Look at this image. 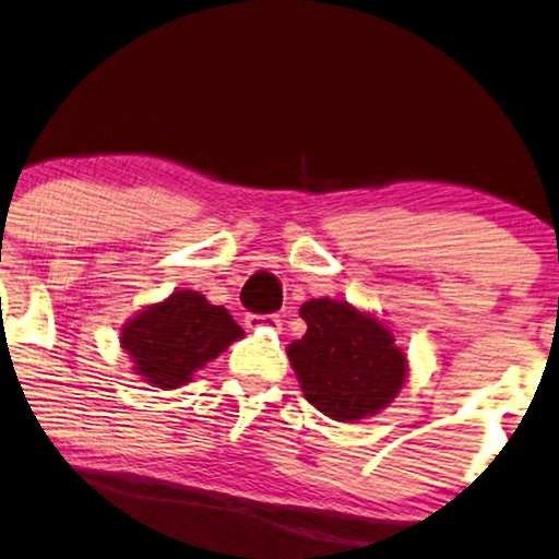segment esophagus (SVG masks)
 Returning a JSON list of instances; mask_svg holds the SVG:
<instances>
[{"instance_id": "1", "label": "esophagus", "mask_w": 559, "mask_h": 559, "mask_svg": "<svg viewBox=\"0 0 559 559\" xmlns=\"http://www.w3.org/2000/svg\"><path fill=\"white\" fill-rule=\"evenodd\" d=\"M246 326H248V329H259V326L277 329V326H280V316H277V313H269V316H259V313H246Z\"/></svg>"}]
</instances>
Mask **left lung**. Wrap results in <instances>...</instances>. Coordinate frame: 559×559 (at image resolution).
<instances>
[{
    "label": "left lung",
    "instance_id": "8db88e82",
    "mask_svg": "<svg viewBox=\"0 0 559 559\" xmlns=\"http://www.w3.org/2000/svg\"><path fill=\"white\" fill-rule=\"evenodd\" d=\"M300 319L308 332L287 355L316 409L353 423L376 415L399 394L406 360L383 323L329 298L302 302Z\"/></svg>",
    "mask_w": 559,
    "mask_h": 559
}]
</instances>
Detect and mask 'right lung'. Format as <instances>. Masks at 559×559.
<instances>
[{"mask_svg": "<svg viewBox=\"0 0 559 559\" xmlns=\"http://www.w3.org/2000/svg\"><path fill=\"white\" fill-rule=\"evenodd\" d=\"M240 336L243 329L223 306L194 290H176L129 321L121 344L144 381L178 389Z\"/></svg>", "mask_w": 559, "mask_h": 559, "instance_id": "add662e5", "label": "right lung"}]
</instances>
